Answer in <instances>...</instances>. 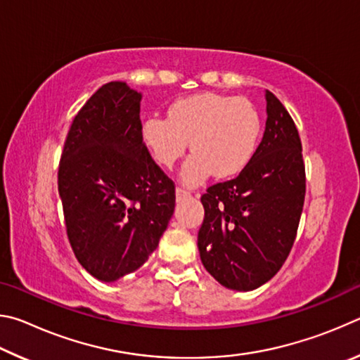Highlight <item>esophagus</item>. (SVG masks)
<instances>
[{
	"label": "esophagus",
	"instance_id": "34e87169",
	"mask_svg": "<svg viewBox=\"0 0 360 360\" xmlns=\"http://www.w3.org/2000/svg\"><path fill=\"white\" fill-rule=\"evenodd\" d=\"M187 197H191V192L186 191V188H182V187H176V198H178L179 202Z\"/></svg>",
	"mask_w": 360,
	"mask_h": 360
}]
</instances>
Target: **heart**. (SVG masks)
<instances>
[{
    "instance_id": "heart-1",
    "label": "heart",
    "mask_w": 360,
    "mask_h": 360,
    "mask_svg": "<svg viewBox=\"0 0 360 360\" xmlns=\"http://www.w3.org/2000/svg\"><path fill=\"white\" fill-rule=\"evenodd\" d=\"M262 117L254 103L236 96L206 92L176 100L168 119L149 115L141 138L150 155L163 168H173L191 141L181 179L197 186L211 173L217 178L238 174L257 149Z\"/></svg>"
}]
</instances>
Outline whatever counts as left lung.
<instances>
[{
    "mask_svg": "<svg viewBox=\"0 0 360 360\" xmlns=\"http://www.w3.org/2000/svg\"><path fill=\"white\" fill-rule=\"evenodd\" d=\"M264 138L236 178L202 195L198 251L206 271L233 290H252L276 275L294 246L307 176L302 141L288 109L266 90Z\"/></svg>",
    "mask_w": 360,
    "mask_h": 360,
    "instance_id": "8db88e82",
    "label": "left lung"
}]
</instances>
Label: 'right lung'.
<instances>
[{"label": "right lung", "instance_id": "1", "mask_svg": "<svg viewBox=\"0 0 360 360\" xmlns=\"http://www.w3.org/2000/svg\"><path fill=\"white\" fill-rule=\"evenodd\" d=\"M139 103L124 82L101 85L72 119L58 163L72 252L106 283L148 260L174 212V182L143 141Z\"/></svg>", "mask_w": 360, "mask_h": 360}]
</instances>
